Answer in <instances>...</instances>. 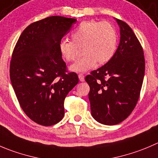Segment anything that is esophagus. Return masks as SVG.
<instances>
[{"label": "esophagus", "instance_id": "obj_1", "mask_svg": "<svg viewBox=\"0 0 158 158\" xmlns=\"http://www.w3.org/2000/svg\"><path fill=\"white\" fill-rule=\"evenodd\" d=\"M78 77H79V80L81 81H85V75L83 73H79L78 74Z\"/></svg>", "mask_w": 158, "mask_h": 158}]
</instances>
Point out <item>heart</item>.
Wrapping results in <instances>:
<instances>
[{
    "label": "heart",
    "mask_w": 158,
    "mask_h": 158,
    "mask_svg": "<svg viewBox=\"0 0 158 158\" xmlns=\"http://www.w3.org/2000/svg\"><path fill=\"white\" fill-rule=\"evenodd\" d=\"M71 40L64 39L59 43L61 56L69 62L76 60L82 47L85 55L70 67L73 71H87L97 64L109 62L116 51L118 37L115 28L107 22L88 20L81 22L70 34Z\"/></svg>",
    "instance_id": "heart-1"
}]
</instances>
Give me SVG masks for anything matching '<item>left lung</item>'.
I'll return each mask as SVG.
<instances>
[{"label": "left lung", "instance_id": "1", "mask_svg": "<svg viewBox=\"0 0 158 158\" xmlns=\"http://www.w3.org/2000/svg\"><path fill=\"white\" fill-rule=\"evenodd\" d=\"M120 42L113 57L85 77L90 86L91 115L98 123L112 126L131 114L139 98L145 71L142 46L132 28L116 19Z\"/></svg>", "mask_w": 158, "mask_h": 158}]
</instances>
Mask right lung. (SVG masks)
<instances>
[{"instance_id":"obj_1","label":"right lung","mask_w":158,"mask_h":158,"mask_svg":"<svg viewBox=\"0 0 158 158\" xmlns=\"http://www.w3.org/2000/svg\"><path fill=\"white\" fill-rule=\"evenodd\" d=\"M76 19L50 16L33 22L22 31L10 63L11 85L21 108L40 125L49 127L64 115V100L78 83L68 72L59 43Z\"/></svg>"}]
</instances>
